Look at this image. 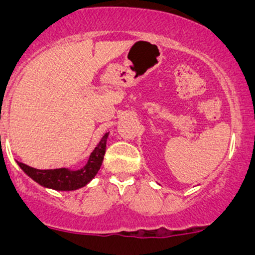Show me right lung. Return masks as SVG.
Wrapping results in <instances>:
<instances>
[{
    "label": "right lung",
    "instance_id": "add662e5",
    "mask_svg": "<svg viewBox=\"0 0 255 255\" xmlns=\"http://www.w3.org/2000/svg\"><path fill=\"white\" fill-rule=\"evenodd\" d=\"M109 133L104 135L95 150L90 155L89 161L84 168L80 170H68V169H50V170H39V169L30 168L25 164L17 161L18 165L28 176L32 177L34 181L40 184L42 186L49 187V189L60 190V191H71V190L80 189L89 184L97 171L100 170L104 161L105 151H106V142Z\"/></svg>",
    "mask_w": 255,
    "mask_h": 255
}]
</instances>
